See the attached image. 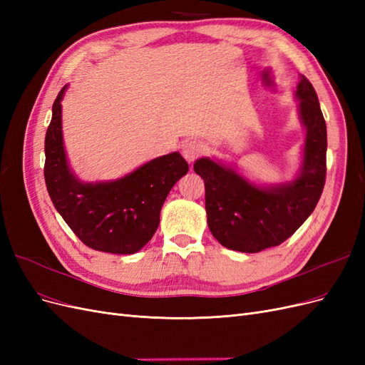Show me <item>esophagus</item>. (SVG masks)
<instances>
[{
    "instance_id": "34e87169",
    "label": "esophagus",
    "mask_w": 365,
    "mask_h": 365,
    "mask_svg": "<svg viewBox=\"0 0 365 365\" xmlns=\"http://www.w3.org/2000/svg\"><path fill=\"white\" fill-rule=\"evenodd\" d=\"M201 153H202V145L200 141L189 140L182 145V155L189 163H193L197 157L201 155Z\"/></svg>"
}]
</instances>
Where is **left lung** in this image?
I'll use <instances>...</instances> for the list:
<instances>
[{
	"mask_svg": "<svg viewBox=\"0 0 365 365\" xmlns=\"http://www.w3.org/2000/svg\"><path fill=\"white\" fill-rule=\"evenodd\" d=\"M298 118L306 130L302 164L295 178L262 185L236 168L215 158H200L195 172L205 182L207 224L225 248L259 252L291 237L311 216L326 180V121L312 83L298 81Z\"/></svg>",
	"mask_w": 365,
	"mask_h": 365,
	"instance_id": "1",
	"label": "left lung"
}]
</instances>
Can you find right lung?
Segmentation results:
<instances>
[{
	"label": "right lung",
	"mask_w": 365,
	"mask_h": 365,
	"mask_svg": "<svg viewBox=\"0 0 365 365\" xmlns=\"http://www.w3.org/2000/svg\"><path fill=\"white\" fill-rule=\"evenodd\" d=\"M65 85L53 103L46 135V176L51 202L86 247L113 254H134L160 225V212L172 187L189 172L180 152L153 158L111 181L85 182L70 168L62 135Z\"/></svg>",
	"instance_id": "1"
}]
</instances>
